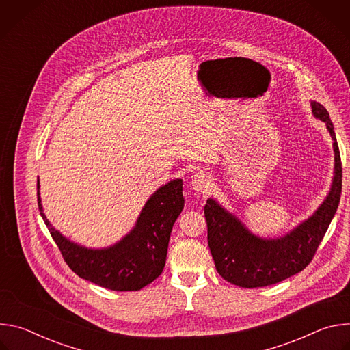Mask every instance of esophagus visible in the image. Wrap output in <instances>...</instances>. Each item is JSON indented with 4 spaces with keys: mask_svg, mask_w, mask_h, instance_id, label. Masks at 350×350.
<instances>
[{
    "mask_svg": "<svg viewBox=\"0 0 350 350\" xmlns=\"http://www.w3.org/2000/svg\"><path fill=\"white\" fill-rule=\"evenodd\" d=\"M191 185L196 192H205L212 185V178L205 172H198L192 176Z\"/></svg>",
    "mask_w": 350,
    "mask_h": 350,
    "instance_id": "obj_1",
    "label": "esophagus"
}]
</instances>
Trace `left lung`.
I'll list each match as a JSON object with an SVG mask.
<instances>
[{
  "mask_svg": "<svg viewBox=\"0 0 350 350\" xmlns=\"http://www.w3.org/2000/svg\"><path fill=\"white\" fill-rule=\"evenodd\" d=\"M312 113L325 123L334 146V177L331 188L316 212L281 237L265 238L254 234L215 198L205 205L208 243L217 273L242 288L267 286L302 271L313 259L339 205L342 165L334 124L327 109L310 103Z\"/></svg>",
  "mask_w": 350,
  "mask_h": 350,
  "instance_id": "1",
  "label": "left lung"
}]
</instances>
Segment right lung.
I'll list each match as a JSON object with an SVG mask.
<instances>
[{
	"instance_id": "obj_1",
	"label": "right lung",
	"mask_w": 350,
	"mask_h": 350,
	"mask_svg": "<svg viewBox=\"0 0 350 350\" xmlns=\"http://www.w3.org/2000/svg\"><path fill=\"white\" fill-rule=\"evenodd\" d=\"M40 215L68 266L83 280L112 291H139L163 271L172 228L184 209L183 180L159 187L145 202L135 226L120 241L105 247H87L62 235L44 215L40 180Z\"/></svg>"
}]
</instances>
